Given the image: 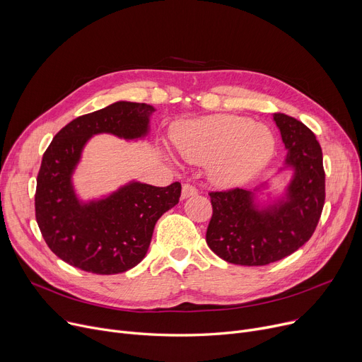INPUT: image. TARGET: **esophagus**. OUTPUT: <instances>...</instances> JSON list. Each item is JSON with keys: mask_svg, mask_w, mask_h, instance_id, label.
I'll list each match as a JSON object with an SVG mask.
<instances>
[{"mask_svg": "<svg viewBox=\"0 0 362 362\" xmlns=\"http://www.w3.org/2000/svg\"><path fill=\"white\" fill-rule=\"evenodd\" d=\"M198 194V191H197V187L195 186H192V185H189V183H186V185H183L182 186V199H187L189 197H195Z\"/></svg>", "mask_w": 362, "mask_h": 362, "instance_id": "obj_1", "label": "esophagus"}]
</instances>
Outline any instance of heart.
I'll return each mask as SVG.
<instances>
[{"label":"heart","mask_w":362,"mask_h":362,"mask_svg":"<svg viewBox=\"0 0 362 362\" xmlns=\"http://www.w3.org/2000/svg\"><path fill=\"white\" fill-rule=\"evenodd\" d=\"M171 139L183 160L210 163V177L221 186L250 182L276 151L274 135L267 126L235 114H213L186 122Z\"/></svg>","instance_id":"b5f03b06"}]
</instances>
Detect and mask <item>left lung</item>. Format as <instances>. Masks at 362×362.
Masks as SVG:
<instances>
[{
  "mask_svg": "<svg viewBox=\"0 0 362 362\" xmlns=\"http://www.w3.org/2000/svg\"><path fill=\"white\" fill-rule=\"evenodd\" d=\"M286 149L283 165L252 189L213 192L206 245L238 265H267L298 251L313 236L325 205L322 152L314 133L286 114H273ZM290 180L277 192L272 179Z\"/></svg>",
  "mask_w": 362,
  "mask_h": 362,
  "instance_id": "8db88e82",
  "label": "left lung"
}]
</instances>
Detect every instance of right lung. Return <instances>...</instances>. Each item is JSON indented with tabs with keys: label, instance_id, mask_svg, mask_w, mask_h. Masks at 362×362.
Returning a JSON list of instances; mask_svg holds the SVG:
<instances>
[{
	"label": "right lung",
	"instance_id": "right-lung-1",
	"mask_svg": "<svg viewBox=\"0 0 362 362\" xmlns=\"http://www.w3.org/2000/svg\"><path fill=\"white\" fill-rule=\"evenodd\" d=\"M154 111L144 103H112L70 122L47 148L36 179V221L49 250L73 267L95 274L133 269L145 258L158 218L179 202V182L157 187L132 179L89 199L73 183L93 136L149 141Z\"/></svg>",
	"mask_w": 362,
	"mask_h": 362
}]
</instances>
